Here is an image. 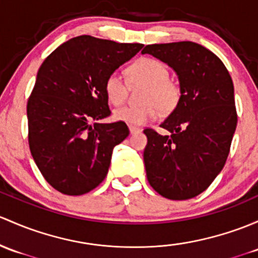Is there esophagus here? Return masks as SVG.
I'll use <instances>...</instances> for the list:
<instances>
[{
  "mask_svg": "<svg viewBox=\"0 0 258 258\" xmlns=\"http://www.w3.org/2000/svg\"><path fill=\"white\" fill-rule=\"evenodd\" d=\"M142 130L138 128V127H135V126H130V132H131V135L134 134H138V132H141Z\"/></svg>",
  "mask_w": 258,
  "mask_h": 258,
  "instance_id": "obj_1",
  "label": "esophagus"
}]
</instances>
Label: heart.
Instances as JSON below:
<instances>
[{
    "label": "heart",
    "mask_w": 258,
    "mask_h": 258,
    "mask_svg": "<svg viewBox=\"0 0 258 258\" xmlns=\"http://www.w3.org/2000/svg\"><path fill=\"white\" fill-rule=\"evenodd\" d=\"M130 85L145 86L140 106H127L115 112V118L131 126H142L156 120L162 113H170L180 102L181 88L170 79L165 64L154 58H140L124 69ZM104 93L108 104L118 107L128 95L126 84L117 74H110L104 83Z\"/></svg>",
    "instance_id": "heart-1"
}]
</instances>
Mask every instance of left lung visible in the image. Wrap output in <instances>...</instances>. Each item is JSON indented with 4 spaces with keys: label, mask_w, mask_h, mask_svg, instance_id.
<instances>
[{
    "label": "left lung",
    "mask_w": 258,
    "mask_h": 258,
    "mask_svg": "<svg viewBox=\"0 0 258 258\" xmlns=\"http://www.w3.org/2000/svg\"><path fill=\"white\" fill-rule=\"evenodd\" d=\"M146 53L173 68L181 88L180 102L161 123L169 136L143 131L146 174L162 197L190 199L208 189L229 156L237 124L234 84L220 58L198 43L146 45Z\"/></svg>",
    "instance_id": "left-lung-1"
}]
</instances>
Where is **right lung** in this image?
Segmentation results:
<instances>
[{
  "label": "right lung",
  "instance_id": "add662e5",
  "mask_svg": "<svg viewBox=\"0 0 258 258\" xmlns=\"http://www.w3.org/2000/svg\"><path fill=\"white\" fill-rule=\"evenodd\" d=\"M142 47L80 36L59 45L40 65L27 102L28 143L55 190L83 195L106 177L113 147L130 131L122 121L97 122L111 115L104 83Z\"/></svg>",
  "mask_w": 258,
  "mask_h": 258
}]
</instances>
